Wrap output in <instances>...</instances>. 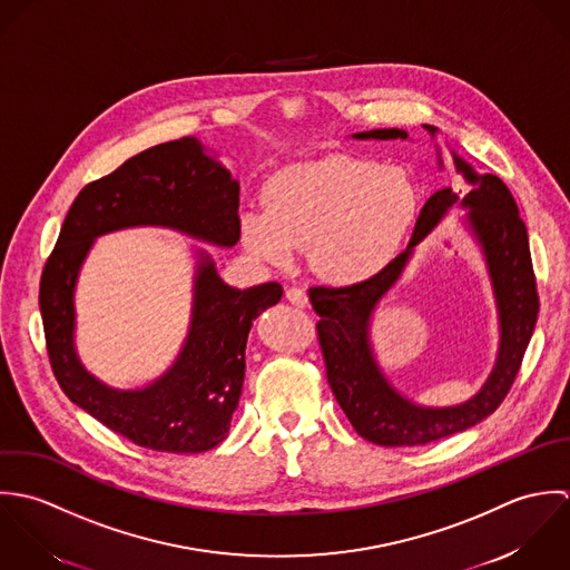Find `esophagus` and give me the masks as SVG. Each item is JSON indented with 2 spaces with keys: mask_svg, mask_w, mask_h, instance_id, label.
I'll return each mask as SVG.
<instances>
[{
  "mask_svg": "<svg viewBox=\"0 0 570 570\" xmlns=\"http://www.w3.org/2000/svg\"><path fill=\"white\" fill-rule=\"evenodd\" d=\"M286 299H288L293 306H297V308H308V304H311L308 293L302 291V288H288V291H286Z\"/></svg>",
  "mask_w": 570,
  "mask_h": 570,
  "instance_id": "34e87169",
  "label": "esophagus"
}]
</instances>
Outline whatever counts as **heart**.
Returning <instances> with one entry per match:
<instances>
[{
  "instance_id": "obj_1",
  "label": "heart",
  "mask_w": 570,
  "mask_h": 570,
  "mask_svg": "<svg viewBox=\"0 0 570 570\" xmlns=\"http://www.w3.org/2000/svg\"><path fill=\"white\" fill-rule=\"evenodd\" d=\"M416 216V189L399 167L335 156L277 174L266 212L242 214V242L257 259L286 266L306 248L317 275L358 284L381 273Z\"/></svg>"
}]
</instances>
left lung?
<instances>
[{
	"instance_id": "8db88e82",
	"label": "left lung",
	"mask_w": 570,
	"mask_h": 570,
	"mask_svg": "<svg viewBox=\"0 0 570 570\" xmlns=\"http://www.w3.org/2000/svg\"><path fill=\"white\" fill-rule=\"evenodd\" d=\"M432 138L439 127L423 125ZM356 140L407 138L405 129H370L352 134ZM443 169L441 147L436 145ZM455 171L469 191L460 196L445 187L425 203L407 248L374 277L343 286H315L308 291L326 361L328 383L347 421L358 436L383 448H416L460 434L493 414L520 370L524 350L538 322V291L529 250V235L507 185L493 174H478L452 149ZM465 212L463 227L479 246L492 282L499 313L497 363L471 399L458 406H421L396 391L382 372L371 343V320L382 297L400 278L415 246L452 209Z\"/></svg>"
}]
</instances>
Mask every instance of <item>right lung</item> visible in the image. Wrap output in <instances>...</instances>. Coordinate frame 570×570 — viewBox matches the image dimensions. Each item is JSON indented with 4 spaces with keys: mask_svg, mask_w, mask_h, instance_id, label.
I'll return each instance as SVG.
<instances>
[{
    "mask_svg": "<svg viewBox=\"0 0 570 570\" xmlns=\"http://www.w3.org/2000/svg\"><path fill=\"white\" fill-rule=\"evenodd\" d=\"M239 183L196 136L149 147L72 203L39 288L46 345L66 396L131 443L169 454H200L227 439L244 383L253 326L284 291L277 282L233 288L214 257L194 248V297L187 337L174 363L140 387H112L79 358L75 291L97 237L160 227L230 248L239 239Z\"/></svg>",
    "mask_w": 570,
    "mask_h": 570,
    "instance_id": "right-lung-1",
    "label": "right lung"
}]
</instances>
